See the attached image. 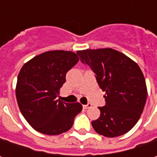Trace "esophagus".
<instances>
[{
    "instance_id": "esophagus-1",
    "label": "esophagus",
    "mask_w": 157,
    "mask_h": 157,
    "mask_svg": "<svg viewBox=\"0 0 157 157\" xmlns=\"http://www.w3.org/2000/svg\"><path fill=\"white\" fill-rule=\"evenodd\" d=\"M83 107H84L85 109H88V108L92 107V104H87V105H83Z\"/></svg>"
}]
</instances>
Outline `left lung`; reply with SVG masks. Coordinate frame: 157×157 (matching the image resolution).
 <instances>
[{
    "label": "left lung",
    "instance_id": "obj_1",
    "mask_svg": "<svg viewBox=\"0 0 157 157\" xmlns=\"http://www.w3.org/2000/svg\"><path fill=\"white\" fill-rule=\"evenodd\" d=\"M84 63L96 74L105 92V105L99 107L94 129L105 137H117L131 130L142 115L147 100L145 78L139 65L121 52L111 48L78 51Z\"/></svg>",
    "mask_w": 157,
    "mask_h": 157
}]
</instances>
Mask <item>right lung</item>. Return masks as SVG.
<instances>
[{
	"label": "right lung",
	"mask_w": 157,
	"mask_h": 157,
	"mask_svg": "<svg viewBox=\"0 0 157 157\" xmlns=\"http://www.w3.org/2000/svg\"><path fill=\"white\" fill-rule=\"evenodd\" d=\"M77 53L49 51L23 64L17 77L15 95L21 114L34 129L57 136L72 127L80 103L57 100L66 72L78 62Z\"/></svg>",
	"instance_id": "add662e5"
}]
</instances>
